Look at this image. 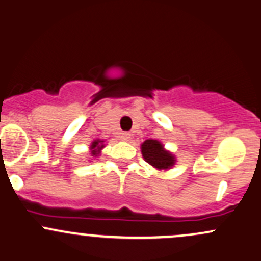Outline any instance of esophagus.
Masks as SVG:
<instances>
[{"label": "esophagus", "instance_id": "34e87169", "mask_svg": "<svg viewBox=\"0 0 261 261\" xmlns=\"http://www.w3.org/2000/svg\"><path fill=\"white\" fill-rule=\"evenodd\" d=\"M132 138L130 137V133H128V132H124V133H122V140H124V142H128Z\"/></svg>", "mask_w": 261, "mask_h": 261}]
</instances>
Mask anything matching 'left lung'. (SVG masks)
<instances>
[{"instance_id": "obj_1", "label": "left lung", "mask_w": 261, "mask_h": 261, "mask_svg": "<svg viewBox=\"0 0 261 261\" xmlns=\"http://www.w3.org/2000/svg\"><path fill=\"white\" fill-rule=\"evenodd\" d=\"M143 158L148 164L159 171H168L176 164V158L171 151L164 148L163 143L155 139H146L140 145Z\"/></svg>"}]
</instances>
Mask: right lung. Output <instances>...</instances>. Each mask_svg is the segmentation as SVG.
I'll use <instances>...</instances> for the list:
<instances>
[{
    "instance_id": "1",
    "label": "right lung",
    "mask_w": 261,
    "mask_h": 261,
    "mask_svg": "<svg viewBox=\"0 0 261 261\" xmlns=\"http://www.w3.org/2000/svg\"><path fill=\"white\" fill-rule=\"evenodd\" d=\"M103 143L105 140L102 139H96L91 143V145H90V156H91V160L99 156L101 150L105 148ZM91 160H89V162H91Z\"/></svg>"
}]
</instances>
